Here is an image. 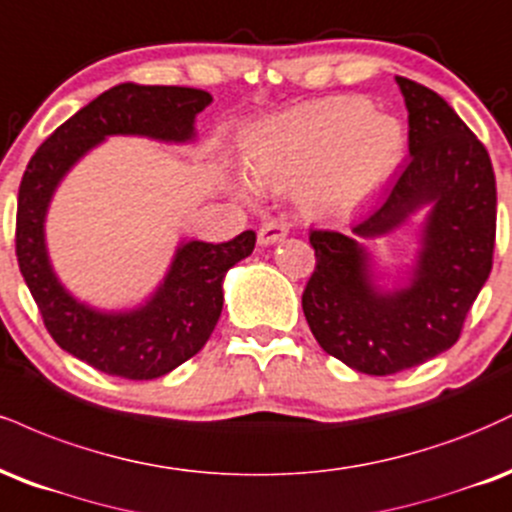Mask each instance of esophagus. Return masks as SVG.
<instances>
[{"label":"esophagus","mask_w":512,"mask_h":512,"mask_svg":"<svg viewBox=\"0 0 512 512\" xmlns=\"http://www.w3.org/2000/svg\"><path fill=\"white\" fill-rule=\"evenodd\" d=\"M282 237H287V225H285V222H280V220L263 222L261 230H258V244H263V246L280 242Z\"/></svg>","instance_id":"obj_1"}]
</instances>
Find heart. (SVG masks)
<instances>
[{
  "label": "heart",
  "instance_id": "heart-1",
  "mask_svg": "<svg viewBox=\"0 0 512 512\" xmlns=\"http://www.w3.org/2000/svg\"><path fill=\"white\" fill-rule=\"evenodd\" d=\"M402 150L405 131L398 119L374 112L369 100L328 98L263 126L246 148V160L261 184H304L306 203L345 210L388 182Z\"/></svg>",
  "mask_w": 512,
  "mask_h": 512
}]
</instances>
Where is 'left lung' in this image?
Masks as SVG:
<instances>
[{
	"instance_id": "obj_1",
	"label": "left lung",
	"mask_w": 512,
	"mask_h": 512,
	"mask_svg": "<svg viewBox=\"0 0 512 512\" xmlns=\"http://www.w3.org/2000/svg\"><path fill=\"white\" fill-rule=\"evenodd\" d=\"M395 81L410 112L412 158L350 234L311 230L316 268L302 294L318 345L369 376L412 369L458 342L496 246V177L484 143L434 90ZM424 205L432 213L411 285L381 295L358 239L397 229Z\"/></svg>"
}]
</instances>
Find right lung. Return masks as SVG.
<instances>
[{
    "label": "right lung",
    "mask_w": 512,
    "mask_h": 512,
    "mask_svg": "<svg viewBox=\"0 0 512 512\" xmlns=\"http://www.w3.org/2000/svg\"><path fill=\"white\" fill-rule=\"evenodd\" d=\"M210 100V93L198 88L114 86L66 119L23 172L16 208L18 268L52 340L107 376L150 381L194 357L220 318L222 278L254 251L256 234L246 230L222 244H182L146 306L129 314H100L78 304L54 278L42 230L47 206L66 170L105 136L186 141L194 136L196 114Z\"/></svg>",
    "instance_id": "1"
}]
</instances>
